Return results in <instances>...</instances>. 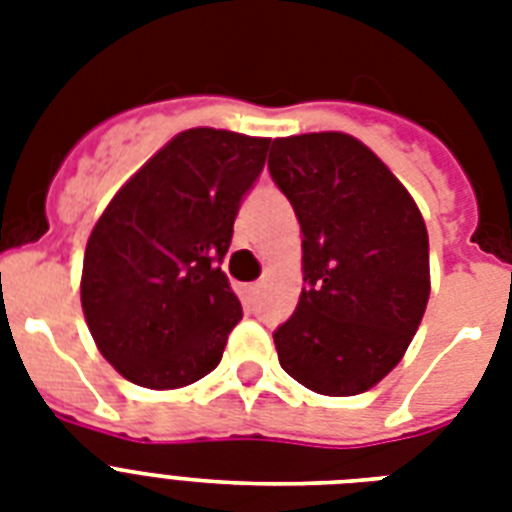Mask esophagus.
Wrapping results in <instances>:
<instances>
[{"label": "esophagus", "mask_w": 512, "mask_h": 512, "mask_svg": "<svg viewBox=\"0 0 512 512\" xmlns=\"http://www.w3.org/2000/svg\"><path fill=\"white\" fill-rule=\"evenodd\" d=\"M260 295V284H244V287H241V300H244V303H255V297Z\"/></svg>", "instance_id": "34e87169"}]
</instances>
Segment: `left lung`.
<instances>
[{"label":"left lung","mask_w":512,"mask_h":512,"mask_svg":"<svg viewBox=\"0 0 512 512\" xmlns=\"http://www.w3.org/2000/svg\"><path fill=\"white\" fill-rule=\"evenodd\" d=\"M268 170L303 231L305 287L273 332L281 369L324 396L364 393L401 361L428 305L425 220L345 132L273 140Z\"/></svg>","instance_id":"1"}]
</instances>
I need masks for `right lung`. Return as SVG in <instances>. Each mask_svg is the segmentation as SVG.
Segmentation results:
<instances>
[{
  "label": "right lung",
  "instance_id": "obj_1",
  "mask_svg": "<svg viewBox=\"0 0 512 512\" xmlns=\"http://www.w3.org/2000/svg\"><path fill=\"white\" fill-rule=\"evenodd\" d=\"M268 146L212 127L180 132L92 228L84 319L108 364L140 388H183L220 364L241 321L220 263Z\"/></svg>",
  "mask_w": 512,
  "mask_h": 512
}]
</instances>
